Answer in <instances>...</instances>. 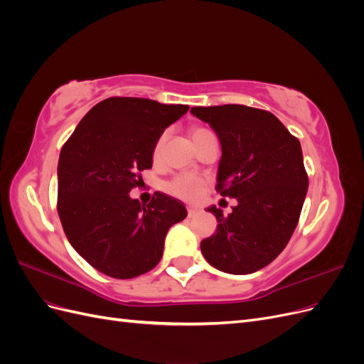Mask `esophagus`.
<instances>
[{"label": "esophagus", "instance_id": "obj_1", "mask_svg": "<svg viewBox=\"0 0 364 364\" xmlns=\"http://www.w3.org/2000/svg\"><path fill=\"white\" fill-rule=\"evenodd\" d=\"M186 211H188V217H193V215H196L197 213H199V208H196V206H186Z\"/></svg>", "mask_w": 364, "mask_h": 364}]
</instances>
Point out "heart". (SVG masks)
Segmentation results:
<instances>
[{
	"label": "heart",
	"instance_id": "b5f03b06",
	"mask_svg": "<svg viewBox=\"0 0 364 364\" xmlns=\"http://www.w3.org/2000/svg\"><path fill=\"white\" fill-rule=\"evenodd\" d=\"M208 135H213V134L202 126H194L190 129V136L194 142V146L199 144V142ZM162 142H164V139L161 138L155 147V156L159 155ZM165 190H167L170 194L179 197V199L196 200V199H199L205 190V179L200 178V176L193 174V173H182V174L176 176V178H173L167 183V186H165Z\"/></svg>",
	"mask_w": 364,
	"mask_h": 364
}]
</instances>
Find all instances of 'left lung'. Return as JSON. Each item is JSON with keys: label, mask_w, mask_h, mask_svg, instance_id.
Here are the masks:
<instances>
[{"label": "left lung", "mask_w": 364, "mask_h": 364, "mask_svg": "<svg viewBox=\"0 0 364 364\" xmlns=\"http://www.w3.org/2000/svg\"><path fill=\"white\" fill-rule=\"evenodd\" d=\"M222 146L217 191L235 199L223 215L214 205L215 234L200 249L213 267L249 274L266 267L290 241L308 190L301 142L273 114L243 105L191 107Z\"/></svg>", "instance_id": "1"}]
</instances>
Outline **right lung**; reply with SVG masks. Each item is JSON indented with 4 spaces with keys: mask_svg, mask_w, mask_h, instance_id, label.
<instances>
[{
    "mask_svg": "<svg viewBox=\"0 0 364 364\" xmlns=\"http://www.w3.org/2000/svg\"><path fill=\"white\" fill-rule=\"evenodd\" d=\"M186 105L111 97L87 112L62 147L58 213L70 245L107 277L130 279L162 258L168 229L186 217L178 199L155 193L132 199L139 173L151 168L162 132L188 112Z\"/></svg>",
    "mask_w": 364,
    "mask_h": 364,
    "instance_id": "right-lung-1",
    "label": "right lung"
}]
</instances>
